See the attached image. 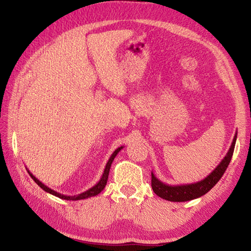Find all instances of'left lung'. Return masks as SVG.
<instances>
[{"instance_id":"obj_1","label":"left lung","mask_w":251,"mask_h":251,"mask_svg":"<svg viewBox=\"0 0 251 251\" xmlns=\"http://www.w3.org/2000/svg\"><path fill=\"white\" fill-rule=\"evenodd\" d=\"M237 139V133L233 136L232 143L230 148L227 151L226 156L224 157L223 160L218 164V166L212 171L209 175H208L205 179L201 181L194 182V184H186V185H168L165 184L161 180L157 178L154 173L151 172V188L154 193L159 196L160 198L166 199L169 201H193L203 196L219 181L220 178L223 177L224 173L226 172L229 163H230L231 157L233 154V150H235Z\"/></svg>"}]
</instances>
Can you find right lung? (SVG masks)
Masks as SVG:
<instances>
[{
    "mask_svg": "<svg viewBox=\"0 0 251 251\" xmlns=\"http://www.w3.org/2000/svg\"><path fill=\"white\" fill-rule=\"evenodd\" d=\"M121 150H123V146L118 147L117 150H115V151L113 152L112 156L109 157V159H108V161H107V164H106L105 169H104V173H103V175H101L100 181L97 182V184H96L95 186H93L92 188L87 189L86 192L80 193V194H78V195H74V196H67V195H63V194H59V193H57V192H55V190L50 189V187L44 185L43 182L37 179V178H36L35 176H34L31 172L27 171V173L29 174V176L32 177V179H33L34 181H35L36 184L39 185L42 189L45 190L46 193H49V194H50V195H54V196H56V197L61 198V199H65V201H80V199H86V198H90V197H93V196H96V195H99V194L101 192V190H103V189L105 188L106 182H107V179H108V174H109L110 166H112V163H113L114 158H115L116 155L118 154V152L121 151Z\"/></svg>",
    "mask_w": 251,
    "mask_h": 251,
    "instance_id": "add662e5",
    "label": "right lung"
}]
</instances>
